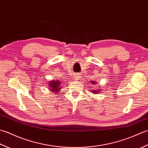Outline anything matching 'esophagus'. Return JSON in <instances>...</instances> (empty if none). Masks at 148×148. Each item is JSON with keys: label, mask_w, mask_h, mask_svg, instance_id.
<instances>
[{"label": "esophagus", "mask_w": 148, "mask_h": 148, "mask_svg": "<svg viewBox=\"0 0 148 148\" xmlns=\"http://www.w3.org/2000/svg\"><path fill=\"white\" fill-rule=\"evenodd\" d=\"M80 75L79 74H78V73H76V74H75V75H74V78L75 80H79V78H80Z\"/></svg>", "instance_id": "esophagus-1"}]
</instances>
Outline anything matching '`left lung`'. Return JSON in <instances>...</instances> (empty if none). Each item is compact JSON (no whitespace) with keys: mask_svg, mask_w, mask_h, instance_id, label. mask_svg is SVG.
Wrapping results in <instances>:
<instances>
[{"mask_svg":"<svg viewBox=\"0 0 148 148\" xmlns=\"http://www.w3.org/2000/svg\"><path fill=\"white\" fill-rule=\"evenodd\" d=\"M91 84L92 87H89V88H92L91 90H90V91H91V92L93 93V94H97V93H99V92L101 91V87H99V86H98V89H97V88H96V89H94V88H95V87H96V86L98 84H97V82H96V81H95V80L91 81Z\"/></svg>","mask_w":148,"mask_h":148,"instance_id":"1","label":"left lung"}]
</instances>
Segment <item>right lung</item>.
Listing matches in <instances>:
<instances>
[{
    "instance_id": "add662e5",
    "label": "right lung",
    "mask_w": 148,
    "mask_h": 148,
    "mask_svg": "<svg viewBox=\"0 0 148 148\" xmlns=\"http://www.w3.org/2000/svg\"><path fill=\"white\" fill-rule=\"evenodd\" d=\"M49 83H48V87L50 90L51 91L54 92L56 94H58L59 93V91H61V89L63 88V86H64V81L60 80H52L50 81H49Z\"/></svg>"
}]
</instances>
